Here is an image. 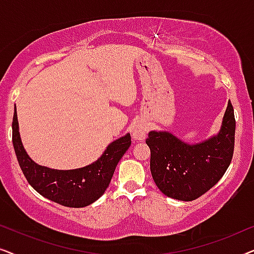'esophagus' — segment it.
Listing matches in <instances>:
<instances>
[{"label":"esophagus","instance_id":"esophagus-1","mask_svg":"<svg viewBox=\"0 0 254 254\" xmlns=\"http://www.w3.org/2000/svg\"><path fill=\"white\" fill-rule=\"evenodd\" d=\"M130 133L131 137H133L135 141H143L148 133V125L145 124L144 121H136V123H134L133 126H131Z\"/></svg>","mask_w":254,"mask_h":254}]
</instances>
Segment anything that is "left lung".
Wrapping results in <instances>:
<instances>
[{
  "mask_svg": "<svg viewBox=\"0 0 254 254\" xmlns=\"http://www.w3.org/2000/svg\"><path fill=\"white\" fill-rule=\"evenodd\" d=\"M234 107L228 103L217 134L187 143L166 130L149 131L150 171L159 190L180 201H192L216 185L230 165L235 147Z\"/></svg>",
  "mask_w": 254,
  "mask_h": 254,
  "instance_id": "obj_1",
  "label": "left lung"
}]
</instances>
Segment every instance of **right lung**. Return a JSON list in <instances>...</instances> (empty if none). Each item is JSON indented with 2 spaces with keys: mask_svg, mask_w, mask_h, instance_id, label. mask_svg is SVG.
Here are the masks:
<instances>
[{
  "mask_svg": "<svg viewBox=\"0 0 254 254\" xmlns=\"http://www.w3.org/2000/svg\"><path fill=\"white\" fill-rule=\"evenodd\" d=\"M131 143L130 134L107 145L102 156L91 164L72 170H57L37 164L22 143L15 105L12 119V144L19 166L38 193L65 207H86L105 193L118 163Z\"/></svg>",
  "mask_w": 254,
  "mask_h": 254,
  "instance_id": "1",
  "label": "right lung"
}]
</instances>
